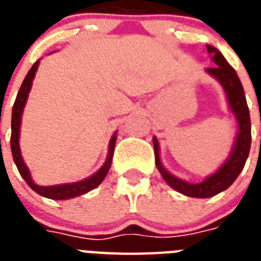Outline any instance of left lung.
Masks as SVG:
<instances>
[{
    "label": "left lung",
    "instance_id": "obj_1",
    "mask_svg": "<svg viewBox=\"0 0 261 261\" xmlns=\"http://www.w3.org/2000/svg\"><path fill=\"white\" fill-rule=\"evenodd\" d=\"M207 51L213 55V61L217 65V66L207 67V73L222 84L223 89L226 92L227 100H229V106L239 122V134L236 138L234 147H233L230 157L218 171L210 177H207L204 181L199 182V184H191V182H186L180 178L174 177L164 169L161 161H160L159 142L155 138L153 139L154 141L155 165L159 168L164 180L173 190L180 194L187 195V196H192V198H210V196H214V195L222 192L223 190L229 188L236 178L239 177L240 172L243 171L248 154H249L252 139L249 108H248L243 84L240 81L239 75L215 47L207 46Z\"/></svg>",
    "mask_w": 261,
    "mask_h": 261
}]
</instances>
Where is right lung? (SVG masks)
<instances>
[{
	"label": "right lung",
	"mask_w": 261,
	"mask_h": 261,
	"mask_svg": "<svg viewBox=\"0 0 261 261\" xmlns=\"http://www.w3.org/2000/svg\"><path fill=\"white\" fill-rule=\"evenodd\" d=\"M39 61L32 65V67L28 71V74L25 75V79L22 81L20 90H18L17 97L13 104V110H12V134H10V149H12V154H13V160L16 163L18 172L22 176V178L25 180L27 184L39 195L46 196V198L55 199V200H62V199H70L79 195H83L88 191L93 190L100 184V182L106 178L107 173L110 171L111 163H112V157H114V149L115 142H116V135L111 138L110 142V153H108V159H107L106 164L102 165V168L97 173H94L93 176H90L89 178H85L83 181L71 182V184H62V186H53V187H42L36 186L32 178H31L30 171L25 167V164L22 161L21 153H20V146H18V135H20V123H21V114L25 106L27 97L30 93L31 85H32V80L35 77V73L38 70Z\"/></svg>",
	"instance_id": "add662e5"
}]
</instances>
